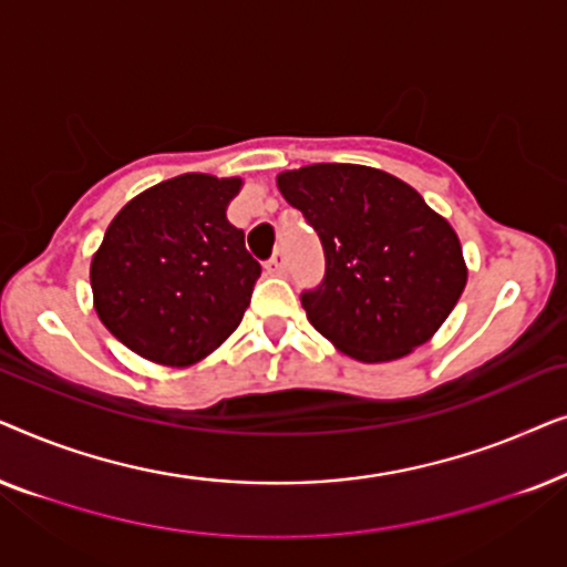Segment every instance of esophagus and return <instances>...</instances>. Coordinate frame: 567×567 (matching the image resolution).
I'll list each match as a JSON object with an SVG mask.
<instances>
[{
    "mask_svg": "<svg viewBox=\"0 0 567 567\" xmlns=\"http://www.w3.org/2000/svg\"><path fill=\"white\" fill-rule=\"evenodd\" d=\"M266 270H268L270 276H284V274H286V255H284V252H276L274 258L268 260Z\"/></svg>",
    "mask_w": 567,
    "mask_h": 567,
    "instance_id": "1",
    "label": "esophagus"
}]
</instances>
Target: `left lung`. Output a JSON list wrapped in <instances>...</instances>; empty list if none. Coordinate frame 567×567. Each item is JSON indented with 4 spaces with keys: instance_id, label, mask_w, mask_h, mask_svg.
<instances>
[{
    "instance_id": "8db88e82",
    "label": "left lung",
    "mask_w": 567,
    "mask_h": 567,
    "mask_svg": "<svg viewBox=\"0 0 567 567\" xmlns=\"http://www.w3.org/2000/svg\"><path fill=\"white\" fill-rule=\"evenodd\" d=\"M276 185L322 239L328 274L301 297L320 336L361 363L402 359L436 336L467 262L452 224L413 185L346 162L284 169Z\"/></svg>"
}]
</instances>
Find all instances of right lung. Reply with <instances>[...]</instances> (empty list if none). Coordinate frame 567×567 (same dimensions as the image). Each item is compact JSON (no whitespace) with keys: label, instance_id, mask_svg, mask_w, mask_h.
<instances>
[{"label":"right lung","instance_id":"add662e5","mask_svg":"<svg viewBox=\"0 0 567 567\" xmlns=\"http://www.w3.org/2000/svg\"><path fill=\"white\" fill-rule=\"evenodd\" d=\"M243 177L185 173L128 200L92 255V305L128 351L169 369L212 355L243 322L260 266L227 208Z\"/></svg>","mask_w":567,"mask_h":567}]
</instances>
